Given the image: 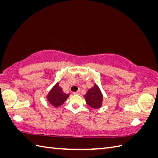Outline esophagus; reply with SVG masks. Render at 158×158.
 <instances>
[{"label":"esophagus","instance_id":"esophagus-1","mask_svg":"<svg viewBox=\"0 0 158 158\" xmlns=\"http://www.w3.org/2000/svg\"><path fill=\"white\" fill-rule=\"evenodd\" d=\"M74 95H78V94H80V91L79 90H78L77 92H74L73 93Z\"/></svg>","mask_w":158,"mask_h":158}]
</instances>
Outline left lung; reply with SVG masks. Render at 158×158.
<instances>
[{"mask_svg": "<svg viewBox=\"0 0 158 158\" xmlns=\"http://www.w3.org/2000/svg\"><path fill=\"white\" fill-rule=\"evenodd\" d=\"M84 96L85 102L90 107L98 109L102 106L103 95L96 84H94V87L89 89Z\"/></svg>", "mask_w": 158, "mask_h": 158, "instance_id": "1", "label": "left lung"}]
</instances>
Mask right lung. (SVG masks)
I'll list each match as a JSON object with an SVG mask.
<instances>
[{
    "instance_id": "add662e5",
    "label": "right lung",
    "mask_w": 158,
    "mask_h": 158,
    "mask_svg": "<svg viewBox=\"0 0 158 158\" xmlns=\"http://www.w3.org/2000/svg\"><path fill=\"white\" fill-rule=\"evenodd\" d=\"M69 95L70 94H66L64 93L63 89L59 86V83H57L50 90V92L47 96V99L52 106H54L55 107H58L64 103L69 96Z\"/></svg>"
}]
</instances>
